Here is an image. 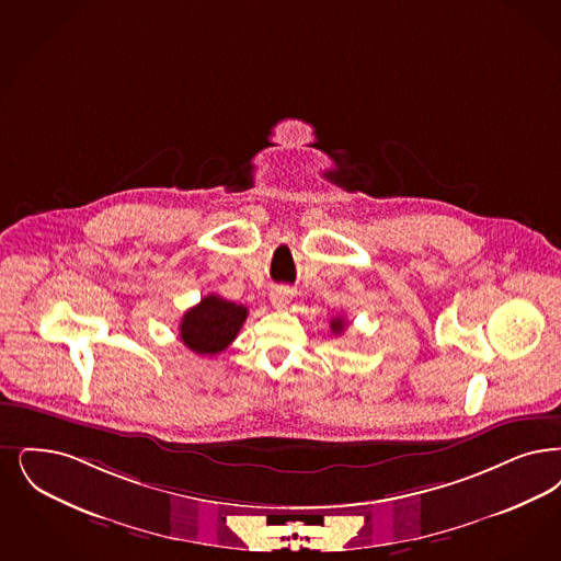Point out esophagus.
Here are the masks:
<instances>
[{
    "label": "esophagus",
    "instance_id": "obj_1",
    "mask_svg": "<svg viewBox=\"0 0 561 561\" xmlns=\"http://www.w3.org/2000/svg\"><path fill=\"white\" fill-rule=\"evenodd\" d=\"M291 298H294V290L288 288V286H277L270 294L271 305L275 309H286L290 305Z\"/></svg>",
    "mask_w": 561,
    "mask_h": 561
}]
</instances>
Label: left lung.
<instances>
[{
    "label": "left lung",
    "instance_id": "left-lung-1",
    "mask_svg": "<svg viewBox=\"0 0 561 561\" xmlns=\"http://www.w3.org/2000/svg\"><path fill=\"white\" fill-rule=\"evenodd\" d=\"M330 330H332V334H340V332L344 330V319H342V317L332 319V323H330Z\"/></svg>",
    "mask_w": 561,
    "mask_h": 561
}]
</instances>
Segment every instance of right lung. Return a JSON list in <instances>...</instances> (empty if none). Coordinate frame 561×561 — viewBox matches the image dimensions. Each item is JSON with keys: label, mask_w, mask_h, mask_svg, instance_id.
Masks as SVG:
<instances>
[{"label": "right lung", "mask_w": 561, "mask_h": 561, "mask_svg": "<svg viewBox=\"0 0 561 561\" xmlns=\"http://www.w3.org/2000/svg\"><path fill=\"white\" fill-rule=\"evenodd\" d=\"M247 317L244 305H236L217 294H208L183 314L180 323L181 342L196 355H219L236 340Z\"/></svg>", "instance_id": "right-lung-1"}]
</instances>
